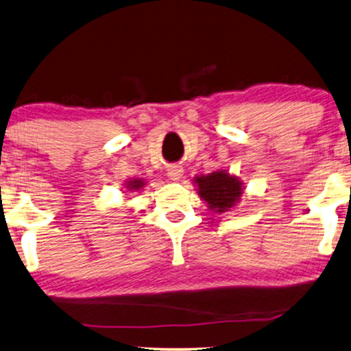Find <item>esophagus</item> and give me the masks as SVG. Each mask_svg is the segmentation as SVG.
<instances>
[{
  "instance_id": "34e87169",
  "label": "esophagus",
  "mask_w": 351,
  "mask_h": 351,
  "mask_svg": "<svg viewBox=\"0 0 351 351\" xmlns=\"http://www.w3.org/2000/svg\"><path fill=\"white\" fill-rule=\"evenodd\" d=\"M182 176H184V169H182V166L174 165L167 167V177H169V180L177 182L182 179Z\"/></svg>"
}]
</instances>
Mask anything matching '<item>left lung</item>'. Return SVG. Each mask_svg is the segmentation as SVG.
<instances>
[{
    "label": "left lung",
    "mask_w": 351,
    "mask_h": 351,
    "mask_svg": "<svg viewBox=\"0 0 351 351\" xmlns=\"http://www.w3.org/2000/svg\"><path fill=\"white\" fill-rule=\"evenodd\" d=\"M199 198L206 201L208 209L215 214L230 213L244 193V184L239 177L230 174L227 169H219L210 174L193 177Z\"/></svg>",
    "instance_id": "left-lung-1"
}]
</instances>
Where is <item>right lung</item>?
<instances>
[{
  "label": "right lung",
  "mask_w": 351,
  "mask_h": 351,
  "mask_svg": "<svg viewBox=\"0 0 351 351\" xmlns=\"http://www.w3.org/2000/svg\"><path fill=\"white\" fill-rule=\"evenodd\" d=\"M147 185V182L143 179H129L124 184V191L123 193H131V191H141L143 186Z\"/></svg>",
  "instance_id": "obj_1"
}]
</instances>
